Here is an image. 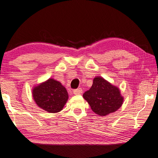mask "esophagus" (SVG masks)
Returning a JSON list of instances; mask_svg holds the SVG:
<instances>
[{
    "label": "esophagus",
    "instance_id": "34e87169",
    "mask_svg": "<svg viewBox=\"0 0 158 158\" xmlns=\"http://www.w3.org/2000/svg\"><path fill=\"white\" fill-rule=\"evenodd\" d=\"M83 93V90L81 88H77V89H75L73 90V94L75 95H80Z\"/></svg>",
    "mask_w": 158,
    "mask_h": 158
}]
</instances>
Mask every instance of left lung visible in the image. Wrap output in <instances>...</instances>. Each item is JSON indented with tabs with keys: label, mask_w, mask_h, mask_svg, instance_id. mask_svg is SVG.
Masks as SVG:
<instances>
[{
	"label": "left lung",
	"mask_w": 158,
	"mask_h": 158,
	"mask_svg": "<svg viewBox=\"0 0 158 158\" xmlns=\"http://www.w3.org/2000/svg\"><path fill=\"white\" fill-rule=\"evenodd\" d=\"M92 111L99 116H106L122 106L124 98L117 87L102 77H96L89 90L83 94Z\"/></svg>",
	"instance_id": "left-lung-1"
}]
</instances>
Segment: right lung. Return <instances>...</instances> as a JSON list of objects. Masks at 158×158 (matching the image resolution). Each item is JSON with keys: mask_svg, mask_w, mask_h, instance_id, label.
Returning <instances> with one entry per match:
<instances>
[{"mask_svg": "<svg viewBox=\"0 0 158 158\" xmlns=\"http://www.w3.org/2000/svg\"><path fill=\"white\" fill-rule=\"evenodd\" d=\"M32 95L38 106L48 113L61 111L68 99L66 88L52 78L35 86L32 90Z\"/></svg>", "mask_w": 158, "mask_h": 158, "instance_id": "1", "label": "right lung"}]
</instances>
